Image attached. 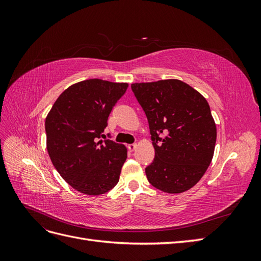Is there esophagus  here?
<instances>
[{
	"label": "esophagus",
	"instance_id": "34e87169",
	"mask_svg": "<svg viewBox=\"0 0 261 261\" xmlns=\"http://www.w3.org/2000/svg\"><path fill=\"white\" fill-rule=\"evenodd\" d=\"M127 148H128L129 151H134V150H135V149L137 148V145H136V144H130V145L127 146Z\"/></svg>",
	"mask_w": 261,
	"mask_h": 261
}]
</instances>
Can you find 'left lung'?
I'll return each instance as SVG.
<instances>
[{"mask_svg": "<svg viewBox=\"0 0 261 261\" xmlns=\"http://www.w3.org/2000/svg\"><path fill=\"white\" fill-rule=\"evenodd\" d=\"M148 118L154 159L146 168L153 187L179 194L195 186L215 153L217 127L202 94L178 80L132 84Z\"/></svg>", "mask_w": 261, "mask_h": 261, "instance_id": "obj_1", "label": "left lung"}]
</instances>
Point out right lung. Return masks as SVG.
<instances>
[{"instance_id":"1","label":"right lung","mask_w":261,"mask_h":261,"mask_svg":"<svg viewBox=\"0 0 261 261\" xmlns=\"http://www.w3.org/2000/svg\"><path fill=\"white\" fill-rule=\"evenodd\" d=\"M128 84L94 78L63 91L45 118L46 149L54 168L80 193L98 196L117 184L127 149L99 140Z\"/></svg>"}]
</instances>
